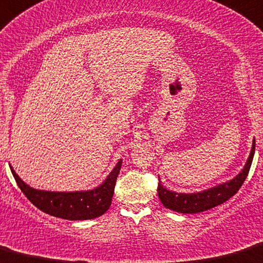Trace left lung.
<instances>
[{"label": "left lung", "mask_w": 263, "mask_h": 263, "mask_svg": "<svg viewBox=\"0 0 263 263\" xmlns=\"http://www.w3.org/2000/svg\"><path fill=\"white\" fill-rule=\"evenodd\" d=\"M255 141H253L252 150H251L250 157L246 162L245 167L236 178L232 180L223 182V184L217 185V186L211 187L208 190H203L199 193H193V194H184V193H175L167 190L159 182L157 186V194H159L160 200L164 204V206L170 209V211L184 213V214H194V213L205 212L208 209L214 208V206L220 205L224 201L228 200L229 198L233 197L242 184L245 182L246 178L248 175V171L252 164L253 155H255Z\"/></svg>", "instance_id": "1"}]
</instances>
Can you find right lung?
I'll return each instance as SVG.
<instances>
[{"label":"right lung","mask_w":263,"mask_h":263,"mask_svg":"<svg viewBox=\"0 0 263 263\" xmlns=\"http://www.w3.org/2000/svg\"><path fill=\"white\" fill-rule=\"evenodd\" d=\"M122 160L117 162L115 168L110 171L103 184L93 190L87 192H44L29 186L18 178L12 167V175L17 182L18 187L36 208L44 213L69 220L93 219L104 214L112 203L113 192L117 176L120 174Z\"/></svg>","instance_id":"obj_1"}]
</instances>
